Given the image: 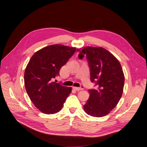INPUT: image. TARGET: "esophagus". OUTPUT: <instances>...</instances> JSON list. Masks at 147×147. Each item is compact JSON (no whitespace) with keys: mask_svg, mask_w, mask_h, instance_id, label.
Segmentation results:
<instances>
[{"mask_svg":"<svg viewBox=\"0 0 147 147\" xmlns=\"http://www.w3.org/2000/svg\"><path fill=\"white\" fill-rule=\"evenodd\" d=\"M73 89H74V90H76V91H80V90H83V88H82V87H80V88L73 87Z\"/></svg>","mask_w":147,"mask_h":147,"instance_id":"1","label":"esophagus"}]
</instances>
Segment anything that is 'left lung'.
<instances>
[{
  "label": "left lung",
  "instance_id": "1",
  "mask_svg": "<svg viewBox=\"0 0 147 147\" xmlns=\"http://www.w3.org/2000/svg\"><path fill=\"white\" fill-rule=\"evenodd\" d=\"M86 56L90 78L96 88L89 90L90 97L84 105L85 112L92 117L109 114L122 96L124 76L121 65L112 53L102 47H84L78 57Z\"/></svg>",
  "mask_w": 147,
  "mask_h": 147
}]
</instances>
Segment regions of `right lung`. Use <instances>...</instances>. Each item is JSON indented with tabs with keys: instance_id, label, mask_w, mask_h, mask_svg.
<instances>
[{
	"instance_id": "right-lung-1",
	"label": "right lung",
	"mask_w": 147,
	"mask_h": 147,
	"mask_svg": "<svg viewBox=\"0 0 147 147\" xmlns=\"http://www.w3.org/2000/svg\"><path fill=\"white\" fill-rule=\"evenodd\" d=\"M75 51V48L52 45L35 53L29 60L24 72L25 88L31 101L42 113L59 112L72 91V88L53 80Z\"/></svg>"
}]
</instances>
